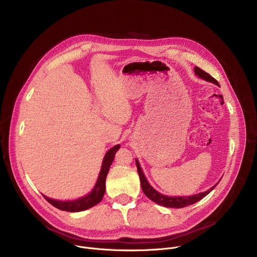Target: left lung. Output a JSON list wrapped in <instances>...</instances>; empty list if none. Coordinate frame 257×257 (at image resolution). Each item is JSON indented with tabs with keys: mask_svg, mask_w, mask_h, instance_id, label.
I'll use <instances>...</instances> for the list:
<instances>
[{
	"mask_svg": "<svg viewBox=\"0 0 257 257\" xmlns=\"http://www.w3.org/2000/svg\"><path fill=\"white\" fill-rule=\"evenodd\" d=\"M195 74L199 78H202V79H204L205 81H209V82H212L214 84L219 85L217 80H215L213 77H211L208 73L204 72L203 70H201L200 67H198V66L195 67ZM136 163H137L138 172H139V175H140L141 184H142V190H143L144 194L148 198H149L150 200L155 202V203H157L159 205L166 206V207L182 208V207H185V206H188V205H192V204L196 203V202L200 201L201 199H203L206 195H208L219 183L218 182L217 184L213 185L212 187H210L208 191H206L204 193H200V194L193 195V196H187V197H170V196H165L163 194L158 193L156 190H154V188L150 185V183L148 182L147 178L145 177V175H144V173L142 171V168L140 166V163H139L138 159H136Z\"/></svg>",
	"mask_w": 257,
	"mask_h": 257,
	"instance_id": "8db88e82",
	"label": "left lung"
}]
</instances>
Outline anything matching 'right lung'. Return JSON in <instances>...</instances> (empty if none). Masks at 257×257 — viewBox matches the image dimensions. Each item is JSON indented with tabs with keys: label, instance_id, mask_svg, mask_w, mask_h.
Returning <instances> with one entry per match:
<instances>
[{
	"label": "right lung",
	"instance_id": "right-lung-1",
	"mask_svg": "<svg viewBox=\"0 0 257 257\" xmlns=\"http://www.w3.org/2000/svg\"><path fill=\"white\" fill-rule=\"evenodd\" d=\"M118 149H119V145H116V146L112 147L111 149L108 150V152L105 154L97 183L88 195H86L84 197H81L77 200H73V201H58V200L50 199L47 196H44V198L49 202L50 204L55 206L56 208H58L60 210L70 211V212L82 211V210L88 209L94 205H97L98 203H100L103 196H104L105 181H106L107 174H108V171H109V168L114 159V155Z\"/></svg>",
	"mask_w": 257,
	"mask_h": 257
}]
</instances>
